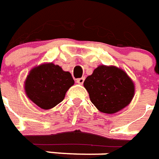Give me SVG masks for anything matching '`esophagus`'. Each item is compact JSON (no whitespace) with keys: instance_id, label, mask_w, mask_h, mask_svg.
Here are the masks:
<instances>
[{"instance_id":"34e87169","label":"esophagus","mask_w":159,"mask_h":159,"mask_svg":"<svg viewBox=\"0 0 159 159\" xmlns=\"http://www.w3.org/2000/svg\"><path fill=\"white\" fill-rule=\"evenodd\" d=\"M83 82H84V77H81V78L76 79V83H78V84H83Z\"/></svg>"}]
</instances>
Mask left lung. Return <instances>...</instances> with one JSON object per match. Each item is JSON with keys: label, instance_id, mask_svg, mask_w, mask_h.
Instances as JSON below:
<instances>
[{"label": "left lung", "instance_id": "1", "mask_svg": "<svg viewBox=\"0 0 159 159\" xmlns=\"http://www.w3.org/2000/svg\"><path fill=\"white\" fill-rule=\"evenodd\" d=\"M83 86L91 102L100 112L115 114L128 106L134 98V81L125 70L114 65H99L87 76Z\"/></svg>", "mask_w": 159, "mask_h": 159}]
</instances>
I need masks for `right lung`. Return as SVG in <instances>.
<instances>
[{"mask_svg":"<svg viewBox=\"0 0 159 159\" xmlns=\"http://www.w3.org/2000/svg\"><path fill=\"white\" fill-rule=\"evenodd\" d=\"M74 80L69 71L59 65L44 63L33 67L25 80L26 96L42 109H51L65 97Z\"/></svg>","mask_w":159,"mask_h":159,"instance_id":"add662e5","label":"right lung"}]
</instances>
